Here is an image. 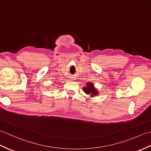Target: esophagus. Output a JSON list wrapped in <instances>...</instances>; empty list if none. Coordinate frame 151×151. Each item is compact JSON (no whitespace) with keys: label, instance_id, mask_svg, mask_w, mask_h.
<instances>
[{"label":"esophagus","instance_id":"esophagus-1","mask_svg":"<svg viewBox=\"0 0 151 151\" xmlns=\"http://www.w3.org/2000/svg\"><path fill=\"white\" fill-rule=\"evenodd\" d=\"M71 80H76V78H75V77H73V78H71Z\"/></svg>","mask_w":151,"mask_h":151}]
</instances>
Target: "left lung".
<instances>
[{
  "label": "left lung",
  "mask_w": 151,
  "mask_h": 151,
  "mask_svg": "<svg viewBox=\"0 0 151 151\" xmlns=\"http://www.w3.org/2000/svg\"><path fill=\"white\" fill-rule=\"evenodd\" d=\"M83 92L87 94H90L91 97H94L99 94V91L91 82H87L86 86L83 87Z\"/></svg>",
  "instance_id": "obj_1"
}]
</instances>
